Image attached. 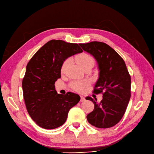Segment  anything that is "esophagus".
<instances>
[{"label": "esophagus", "instance_id": "esophagus-1", "mask_svg": "<svg viewBox=\"0 0 154 154\" xmlns=\"http://www.w3.org/2000/svg\"><path fill=\"white\" fill-rule=\"evenodd\" d=\"M85 100V97L83 96H80V102H84Z\"/></svg>", "mask_w": 154, "mask_h": 154}]
</instances>
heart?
<instances>
[{
    "instance_id": "obj_1",
    "label": "heart",
    "mask_w": 154,
    "mask_h": 154,
    "mask_svg": "<svg viewBox=\"0 0 154 154\" xmlns=\"http://www.w3.org/2000/svg\"><path fill=\"white\" fill-rule=\"evenodd\" d=\"M78 63H79V64L83 67V68L89 63H94V60H93L91 56H90L89 55L86 54H82L78 56ZM70 62V59L69 58L66 59L64 61V63H63L62 66H61L62 72L65 71L66 67L69 64ZM89 84H90V82L89 80H78V81L72 82L70 84V86L71 88L74 90V91L79 93H82L85 91V89L88 87Z\"/></svg>"
}]
</instances>
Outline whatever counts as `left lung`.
Instances as JSON below:
<instances>
[{
    "mask_svg": "<svg viewBox=\"0 0 154 154\" xmlns=\"http://www.w3.org/2000/svg\"><path fill=\"white\" fill-rule=\"evenodd\" d=\"M79 45L96 59L99 73L93 93H103L100 103L90 97L85 98L92 101L95 106L87 116L88 121L97 128L113 127L124 115L131 97V76L125 63L105 43L94 41Z\"/></svg>",
    "mask_w": 154,
    "mask_h": 154,
    "instance_id": "8db88e82",
    "label": "left lung"
}]
</instances>
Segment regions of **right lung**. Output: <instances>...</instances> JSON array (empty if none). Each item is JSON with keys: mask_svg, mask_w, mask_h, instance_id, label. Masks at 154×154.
Masks as SVG:
<instances>
[{"mask_svg": "<svg viewBox=\"0 0 154 154\" xmlns=\"http://www.w3.org/2000/svg\"><path fill=\"white\" fill-rule=\"evenodd\" d=\"M82 51L78 44L51 40L29 61L22 82L23 97L29 116L40 127L54 129L61 126L70 108L80 101L76 93L58 94L55 82L61 78L65 59Z\"/></svg>", "mask_w": 154, "mask_h": 154, "instance_id": "1", "label": "right lung"}]
</instances>
